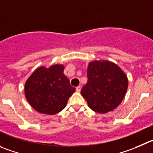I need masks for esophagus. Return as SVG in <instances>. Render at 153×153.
<instances>
[{
	"label": "esophagus",
	"instance_id": "1",
	"mask_svg": "<svg viewBox=\"0 0 153 153\" xmlns=\"http://www.w3.org/2000/svg\"><path fill=\"white\" fill-rule=\"evenodd\" d=\"M76 91H77V92H80L81 91V86H77L76 88Z\"/></svg>",
	"mask_w": 153,
	"mask_h": 153
}]
</instances>
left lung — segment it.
Here are the masks:
<instances>
[{"label":"left lung","mask_w":153,"mask_h":153,"mask_svg":"<svg viewBox=\"0 0 153 153\" xmlns=\"http://www.w3.org/2000/svg\"><path fill=\"white\" fill-rule=\"evenodd\" d=\"M87 76L88 82L81 94L93 111L107 113L123 101L128 80L117 65L109 61H93L88 63Z\"/></svg>","instance_id":"left-lung-1"}]
</instances>
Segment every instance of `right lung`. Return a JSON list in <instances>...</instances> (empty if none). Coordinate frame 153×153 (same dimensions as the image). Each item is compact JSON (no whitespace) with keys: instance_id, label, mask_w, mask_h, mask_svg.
I'll return each mask as SVG.
<instances>
[{"instance_id":"1","label":"right lung","mask_w":153,"mask_h":153,"mask_svg":"<svg viewBox=\"0 0 153 153\" xmlns=\"http://www.w3.org/2000/svg\"><path fill=\"white\" fill-rule=\"evenodd\" d=\"M63 65L41 66L26 80L25 95L33 108L40 113L55 115L62 111L75 91L64 74Z\"/></svg>"}]
</instances>
